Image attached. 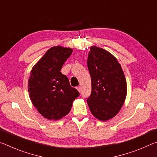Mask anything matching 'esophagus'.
I'll return each instance as SVG.
<instances>
[{"label": "esophagus", "instance_id": "esophagus-1", "mask_svg": "<svg viewBox=\"0 0 157 157\" xmlns=\"http://www.w3.org/2000/svg\"><path fill=\"white\" fill-rule=\"evenodd\" d=\"M76 89L78 90V91H79V92H80V91H81V87L79 86H77L76 87Z\"/></svg>", "mask_w": 157, "mask_h": 157}]
</instances>
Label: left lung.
Returning <instances> with one entry per match:
<instances>
[{
    "label": "left lung",
    "instance_id": "obj_1",
    "mask_svg": "<svg viewBox=\"0 0 157 157\" xmlns=\"http://www.w3.org/2000/svg\"><path fill=\"white\" fill-rule=\"evenodd\" d=\"M87 66L91 78L92 91L86 102L91 113L106 121L119 112L125 100L127 82L123 69L109 52L91 46Z\"/></svg>",
    "mask_w": 157,
    "mask_h": 157
}]
</instances>
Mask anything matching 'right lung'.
Segmentation results:
<instances>
[{
	"label": "right lung",
	"mask_w": 157,
	"mask_h": 157,
	"mask_svg": "<svg viewBox=\"0 0 157 157\" xmlns=\"http://www.w3.org/2000/svg\"><path fill=\"white\" fill-rule=\"evenodd\" d=\"M72 52L69 48L52 47L32 68L29 95L39 113L48 120H59L67 115L79 95L71 86L67 77L60 72Z\"/></svg>",
	"instance_id": "1"
}]
</instances>
